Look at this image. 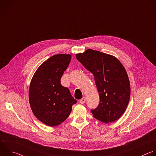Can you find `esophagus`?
I'll return each mask as SVG.
<instances>
[{
  "label": "esophagus",
  "instance_id": "esophagus-1",
  "mask_svg": "<svg viewBox=\"0 0 156 156\" xmlns=\"http://www.w3.org/2000/svg\"><path fill=\"white\" fill-rule=\"evenodd\" d=\"M86 101V98L84 97H83L80 100V102L81 103V104H83V103H84Z\"/></svg>",
  "mask_w": 156,
  "mask_h": 156
}]
</instances>
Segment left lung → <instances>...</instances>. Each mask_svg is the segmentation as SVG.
<instances>
[{"label": "left lung", "mask_w": 156, "mask_h": 156, "mask_svg": "<svg viewBox=\"0 0 156 156\" xmlns=\"http://www.w3.org/2000/svg\"><path fill=\"white\" fill-rule=\"evenodd\" d=\"M78 61L94 77L99 94L98 107L91 110L93 116L109 123L124 113L130 99V86L126 70L115 56L91 49L76 55Z\"/></svg>", "instance_id": "8db88e82"}]
</instances>
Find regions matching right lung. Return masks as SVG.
Listing matches in <instances>:
<instances>
[{
	"label": "right lung",
	"instance_id": "add662e5",
	"mask_svg": "<svg viewBox=\"0 0 156 156\" xmlns=\"http://www.w3.org/2000/svg\"><path fill=\"white\" fill-rule=\"evenodd\" d=\"M70 55H56L44 61L30 81L29 99L35 116L46 126L54 127L63 122L77 102L61 79L71 61Z\"/></svg>",
	"mask_w": 156,
	"mask_h": 156
}]
</instances>
